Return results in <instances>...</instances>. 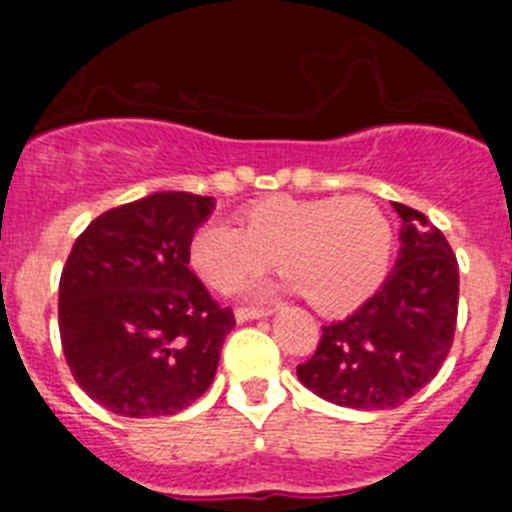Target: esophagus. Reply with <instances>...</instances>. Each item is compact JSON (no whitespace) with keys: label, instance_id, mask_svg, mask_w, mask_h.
<instances>
[{"label":"esophagus","instance_id":"1","mask_svg":"<svg viewBox=\"0 0 512 512\" xmlns=\"http://www.w3.org/2000/svg\"><path fill=\"white\" fill-rule=\"evenodd\" d=\"M266 315H271V312L269 310H259V307H238V310H235V320H238V323L259 320V318H266Z\"/></svg>","mask_w":512,"mask_h":512}]
</instances>
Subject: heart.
<instances>
[{"mask_svg":"<svg viewBox=\"0 0 512 512\" xmlns=\"http://www.w3.org/2000/svg\"><path fill=\"white\" fill-rule=\"evenodd\" d=\"M387 217L364 197H269L243 212V228L210 220L192 235L202 282L230 292L274 259L284 287L323 315H346L377 292L390 264Z\"/></svg>","mask_w":512,"mask_h":512,"instance_id":"b5f03b06","label":"heart"}]
</instances>
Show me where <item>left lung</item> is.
<instances>
[{
	"instance_id": "left-lung-1",
	"label": "left lung",
	"mask_w": 512,
	"mask_h": 512,
	"mask_svg": "<svg viewBox=\"0 0 512 512\" xmlns=\"http://www.w3.org/2000/svg\"><path fill=\"white\" fill-rule=\"evenodd\" d=\"M390 277L323 338L297 377L323 400L354 410H392L431 382L449 356L459 310V264L446 235L408 205Z\"/></svg>"
}]
</instances>
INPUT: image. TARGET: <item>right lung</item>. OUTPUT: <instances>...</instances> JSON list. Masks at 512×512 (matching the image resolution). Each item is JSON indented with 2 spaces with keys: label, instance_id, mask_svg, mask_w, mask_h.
I'll use <instances>...</instances> for the list:
<instances>
[{
  "label": "right lung",
  "instance_id": "right-lung-1",
  "mask_svg": "<svg viewBox=\"0 0 512 512\" xmlns=\"http://www.w3.org/2000/svg\"><path fill=\"white\" fill-rule=\"evenodd\" d=\"M212 197L156 192L76 238L58 284L63 356L79 387L122 418L176 415L212 384L230 307L189 271Z\"/></svg>",
  "mask_w": 512,
  "mask_h": 512
}]
</instances>
